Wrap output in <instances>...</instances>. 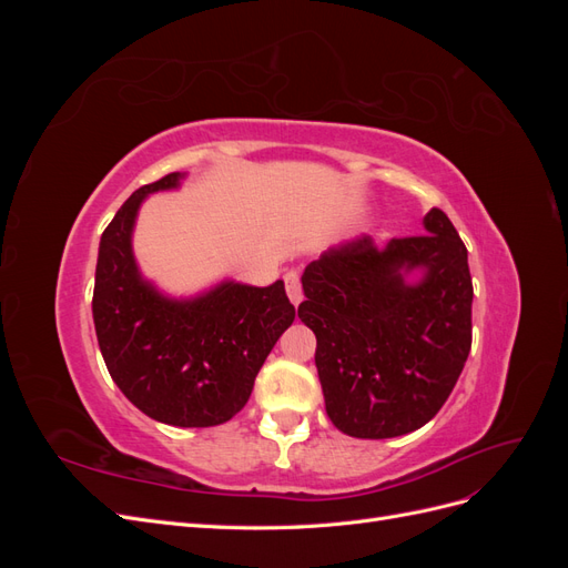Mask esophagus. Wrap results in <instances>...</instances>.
Instances as JSON below:
<instances>
[{
    "label": "esophagus",
    "instance_id": "obj_1",
    "mask_svg": "<svg viewBox=\"0 0 568 568\" xmlns=\"http://www.w3.org/2000/svg\"><path fill=\"white\" fill-rule=\"evenodd\" d=\"M284 284H286V294L291 298V303L298 305L303 301V291H301V277L298 272H288L284 277Z\"/></svg>",
    "mask_w": 568,
    "mask_h": 568
}]
</instances>
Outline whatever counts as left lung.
I'll return each mask as SVG.
<instances>
[{
	"instance_id": "obj_1",
	"label": "left lung",
	"mask_w": 568,
	"mask_h": 568,
	"mask_svg": "<svg viewBox=\"0 0 568 568\" xmlns=\"http://www.w3.org/2000/svg\"><path fill=\"white\" fill-rule=\"evenodd\" d=\"M426 232L376 248L359 236L303 272L298 317L317 336L326 415L355 438L417 432L453 393L471 348L467 246L432 209ZM425 270L407 285L403 271Z\"/></svg>"
}]
</instances>
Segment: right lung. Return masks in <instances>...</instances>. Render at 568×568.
Returning <instances> with one entry per match:
<instances>
[{
    "mask_svg": "<svg viewBox=\"0 0 568 568\" xmlns=\"http://www.w3.org/2000/svg\"><path fill=\"white\" fill-rule=\"evenodd\" d=\"M182 180L170 173L120 205L101 234L92 315L111 379L146 417L186 428L217 426L242 409L274 343L296 317L284 282H225L194 301H170L134 265L140 203Z\"/></svg>",
    "mask_w": 568,
    "mask_h": 568,
    "instance_id": "1",
    "label": "right lung"
}]
</instances>
